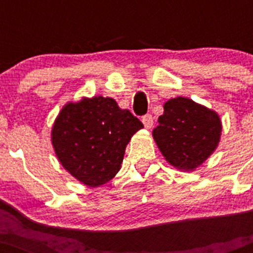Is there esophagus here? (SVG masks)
Returning a JSON list of instances; mask_svg holds the SVG:
<instances>
[{
  "mask_svg": "<svg viewBox=\"0 0 253 253\" xmlns=\"http://www.w3.org/2000/svg\"><path fill=\"white\" fill-rule=\"evenodd\" d=\"M142 122L143 124H144V126H146L147 129H151L152 128V125H153V116L152 115H144L142 118Z\"/></svg>",
  "mask_w": 253,
  "mask_h": 253,
  "instance_id": "esophagus-1",
  "label": "esophagus"
}]
</instances>
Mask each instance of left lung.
Listing matches in <instances>:
<instances>
[{"label":"left lung","mask_w":253,"mask_h":253,"mask_svg":"<svg viewBox=\"0 0 253 253\" xmlns=\"http://www.w3.org/2000/svg\"><path fill=\"white\" fill-rule=\"evenodd\" d=\"M152 134L167 162L180 171L198 169L214 153L222 135L218 114L191 99L178 96L163 105Z\"/></svg>","instance_id":"obj_1"}]
</instances>
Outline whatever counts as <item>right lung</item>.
Segmentation results:
<instances>
[{
	"mask_svg": "<svg viewBox=\"0 0 253 253\" xmlns=\"http://www.w3.org/2000/svg\"><path fill=\"white\" fill-rule=\"evenodd\" d=\"M143 128L111 97H82L62 107L51 128L60 165L86 186L99 187L119 172L126 144Z\"/></svg>",
	"mask_w": 253,
	"mask_h": 253,
	"instance_id": "add662e5",
	"label": "right lung"
}]
</instances>
